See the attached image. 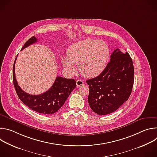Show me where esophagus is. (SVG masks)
Listing matches in <instances>:
<instances>
[{
  "label": "esophagus",
  "mask_w": 157,
  "mask_h": 157,
  "mask_svg": "<svg viewBox=\"0 0 157 157\" xmlns=\"http://www.w3.org/2000/svg\"><path fill=\"white\" fill-rule=\"evenodd\" d=\"M83 84H84L83 81H82V80H81V79H78V80L76 81V85H77L78 87H79V86L83 85Z\"/></svg>",
  "instance_id": "esophagus-1"
}]
</instances>
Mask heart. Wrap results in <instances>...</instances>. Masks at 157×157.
I'll return each mask as SVG.
<instances>
[{"instance_id": "b5f03b06", "label": "heart", "mask_w": 157, "mask_h": 157, "mask_svg": "<svg viewBox=\"0 0 157 157\" xmlns=\"http://www.w3.org/2000/svg\"><path fill=\"white\" fill-rule=\"evenodd\" d=\"M107 44L101 40L87 38L76 42L67 50V57L61 59L62 64L70 74L76 73L75 64H78L80 73L93 78L99 75L109 57Z\"/></svg>"}]
</instances>
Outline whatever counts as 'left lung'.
<instances>
[{
    "instance_id": "obj_1",
    "label": "left lung",
    "mask_w": 157,
    "mask_h": 157,
    "mask_svg": "<svg viewBox=\"0 0 157 157\" xmlns=\"http://www.w3.org/2000/svg\"><path fill=\"white\" fill-rule=\"evenodd\" d=\"M133 81L131 57L127 52L115 50L103 71L97 77L86 81L89 88V106L99 115L114 113L128 100Z\"/></svg>"
}]
</instances>
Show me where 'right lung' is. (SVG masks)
Here are the masks:
<instances>
[{
  "label": "right lung",
  "mask_w": 157,
  "mask_h": 157,
  "mask_svg": "<svg viewBox=\"0 0 157 157\" xmlns=\"http://www.w3.org/2000/svg\"><path fill=\"white\" fill-rule=\"evenodd\" d=\"M37 41L35 36L31 37L25 42L21 50ZM13 66V82L16 93L25 105L32 110L42 114H53L63 105L70 94L76 87V81L73 79H66L60 76L56 77L51 88L41 94L32 95L24 91L18 86L15 73V64Z\"/></svg>",
  "instance_id": "right-lung-1"
}]
</instances>
